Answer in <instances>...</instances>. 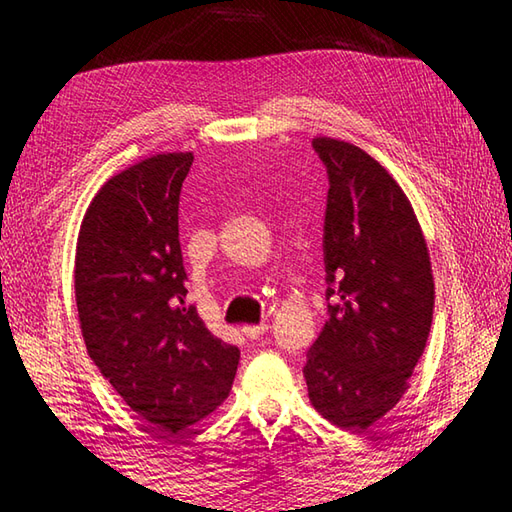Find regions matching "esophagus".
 Listing matches in <instances>:
<instances>
[{
	"instance_id": "esophagus-1",
	"label": "esophagus",
	"mask_w": 512,
	"mask_h": 512,
	"mask_svg": "<svg viewBox=\"0 0 512 512\" xmlns=\"http://www.w3.org/2000/svg\"><path fill=\"white\" fill-rule=\"evenodd\" d=\"M266 330H268L266 321L257 323V325H244V328H242V332L248 336V339H259V336H262Z\"/></svg>"
}]
</instances>
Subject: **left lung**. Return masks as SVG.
I'll list each match as a JSON object with an SVG mask.
<instances>
[{"label":"left lung","mask_w":512,"mask_h":512,"mask_svg":"<svg viewBox=\"0 0 512 512\" xmlns=\"http://www.w3.org/2000/svg\"><path fill=\"white\" fill-rule=\"evenodd\" d=\"M312 147L328 169L323 255L328 321L303 376L312 407L365 431L409 389L433 321L431 259L418 217L378 160L339 138Z\"/></svg>","instance_id":"1"}]
</instances>
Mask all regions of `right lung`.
I'll use <instances>...</instances> for the list:
<instances>
[{
  "instance_id": "add662e5",
  "label": "right lung",
  "mask_w": 512,
  "mask_h": 512,
  "mask_svg": "<svg viewBox=\"0 0 512 512\" xmlns=\"http://www.w3.org/2000/svg\"><path fill=\"white\" fill-rule=\"evenodd\" d=\"M191 151L156 154L107 180L83 215L74 295L88 354L140 418L178 433L228 398L239 350L187 306L178 239Z\"/></svg>"
}]
</instances>
